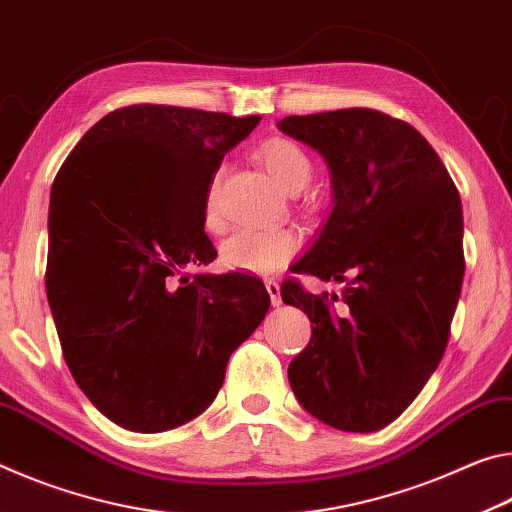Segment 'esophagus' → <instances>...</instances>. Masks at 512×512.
<instances>
[{
	"label": "esophagus",
	"instance_id": "34e87169",
	"mask_svg": "<svg viewBox=\"0 0 512 512\" xmlns=\"http://www.w3.org/2000/svg\"><path fill=\"white\" fill-rule=\"evenodd\" d=\"M265 288H267V292H270L272 306H279V304H281V286H279V281L267 279V281H265Z\"/></svg>",
	"mask_w": 512,
	"mask_h": 512
}]
</instances>
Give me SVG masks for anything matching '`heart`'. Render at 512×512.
Returning <instances> with one entry per match:
<instances>
[{"instance_id": "heart-1", "label": "heart", "mask_w": 512, "mask_h": 512, "mask_svg": "<svg viewBox=\"0 0 512 512\" xmlns=\"http://www.w3.org/2000/svg\"><path fill=\"white\" fill-rule=\"evenodd\" d=\"M261 165L270 172V177L283 190L299 192L311 181L313 163L297 142L288 138H270L256 149ZM204 226L208 231L222 229V206H220V172L208 181L204 206ZM301 247V236L295 229H242L224 240L220 249L222 265L229 270L272 274L281 270Z\"/></svg>"}]
</instances>
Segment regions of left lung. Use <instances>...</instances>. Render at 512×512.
Returning a JSON list of instances; mask_svg holds the SVG:
<instances>
[{
  "label": "left lung",
  "mask_w": 512,
  "mask_h": 512,
  "mask_svg": "<svg viewBox=\"0 0 512 512\" xmlns=\"http://www.w3.org/2000/svg\"><path fill=\"white\" fill-rule=\"evenodd\" d=\"M279 129L331 167L335 201L295 272L345 283L281 299L313 322L288 367L308 413L340 431H379L404 413L445 354L463 288V206L420 131L374 108L290 115Z\"/></svg>",
  "instance_id": "left-lung-1"
}]
</instances>
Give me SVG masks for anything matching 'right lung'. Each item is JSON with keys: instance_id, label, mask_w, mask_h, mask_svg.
I'll use <instances>...</instances> for the list:
<instances>
[{"instance_id": "right-lung-1", "label": "right lung", "mask_w": 512, "mask_h": 512, "mask_svg": "<svg viewBox=\"0 0 512 512\" xmlns=\"http://www.w3.org/2000/svg\"><path fill=\"white\" fill-rule=\"evenodd\" d=\"M258 120L122 106L56 174L49 308L74 381L124 429L167 431L206 410L270 308L256 276L188 272L217 256L201 215L208 181Z\"/></svg>"}]
</instances>
